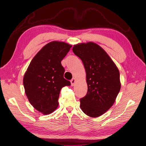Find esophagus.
<instances>
[{
	"mask_svg": "<svg viewBox=\"0 0 146 146\" xmlns=\"http://www.w3.org/2000/svg\"><path fill=\"white\" fill-rule=\"evenodd\" d=\"M76 82V79L75 78H73L71 80H70V83H71V86H74V84Z\"/></svg>",
	"mask_w": 146,
	"mask_h": 146,
	"instance_id": "obj_1",
	"label": "esophagus"
}]
</instances>
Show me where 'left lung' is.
Instances as JSON below:
<instances>
[{
	"instance_id": "obj_1",
	"label": "left lung",
	"mask_w": 146,
	"mask_h": 146,
	"mask_svg": "<svg viewBox=\"0 0 146 146\" xmlns=\"http://www.w3.org/2000/svg\"><path fill=\"white\" fill-rule=\"evenodd\" d=\"M86 70L88 91L80 99L83 113L92 117L102 115L112 107L121 90L120 74L116 65L102 48L92 42L72 48Z\"/></svg>"
}]
</instances>
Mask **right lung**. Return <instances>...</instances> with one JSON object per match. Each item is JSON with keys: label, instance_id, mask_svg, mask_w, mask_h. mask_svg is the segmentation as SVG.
Here are the masks:
<instances>
[{"label": "right lung", "instance_id": "add662e5", "mask_svg": "<svg viewBox=\"0 0 146 146\" xmlns=\"http://www.w3.org/2000/svg\"><path fill=\"white\" fill-rule=\"evenodd\" d=\"M71 47L61 41L47 44L33 57L24 74L25 94L31 105L44 115L58 107L61 88L70 85L63 77L64 69L61 61Z\"/></svg>", "mask_w": 146, "mask_h": 146}]
</instances>
